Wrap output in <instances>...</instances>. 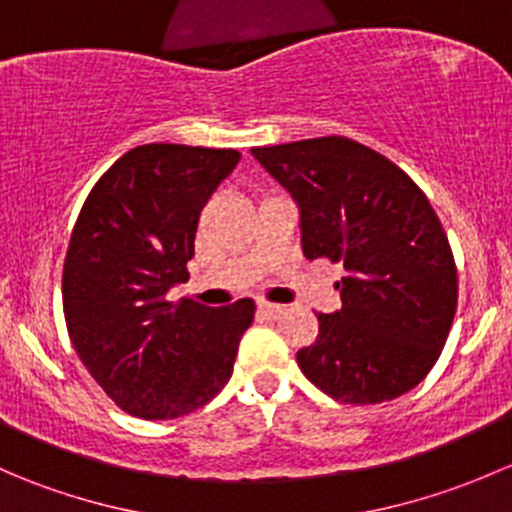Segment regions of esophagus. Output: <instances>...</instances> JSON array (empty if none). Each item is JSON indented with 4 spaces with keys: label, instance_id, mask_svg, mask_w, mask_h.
<instances>
[{
    "label": "esophagus",
    "instance_id": "1",
    "mask_svg": "<svg viewBox=\"0 0 512 512\" xmlns=\"http://www.w3.org/2000/svg\"><path fill=\"white\" fill-rule=\"evenodd\" d=\"M257 309H260V312L265 314V317H270V319H277V317H282V314H285V304L267 302V299H260V302H257Z\"/></svg>",
    "mask_w": 512,
    "mask_h": 512
}]
</instances>
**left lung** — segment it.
<instances>
[{
    "mask_svg": "<svg viewBox=\"0 0 512 512\" xmlns=\"http://www.w3.org/2000/svg\"><path fill=\"white\" fill-rule=\"evenodd\" d=\"M302 213L307 260L342 262V309L317 314L297 364L339 404L399 399L426 379L458 307V270L426 193L389 158L344 136L252 148Z\"/></svg>",
    "mask_w": 512,
    "mask_h": 512,
    "instance_id": "left-lung-1",
    "label": "left lung"
}]
</instances>
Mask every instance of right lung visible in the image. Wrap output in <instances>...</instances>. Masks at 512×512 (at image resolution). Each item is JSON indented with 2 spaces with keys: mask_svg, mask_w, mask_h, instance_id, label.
<instances>
[{
  "mask_svg": "<svg viewBox=\"0 0 512 512\" xmlns=\"http://www.w3.org/2000/svg\"><path fill=\"white\" fill-rule=\"evenodd\" d=\"M232 148L148 143L123 153L91 188L61 275L76 354L126 414L160 421L203 409L230 381L255 302H168L188 280L195 230L232 173Z\"/></svg>",
  "mask_w": 512,
  "mask_h": 512,
  "instance_id": "add662e5",
  "label": "right lung"
}]
</instances>
